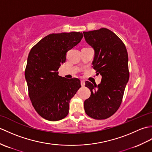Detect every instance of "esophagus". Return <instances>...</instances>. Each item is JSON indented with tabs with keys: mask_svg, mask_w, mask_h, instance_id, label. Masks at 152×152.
I'll use <instances>...</instances> for the list:
<instances>
[{
	"mask_svg": "<svg viewBox=\"0 0 152 152\" xmlns=\"http://www.w3.org/2000/svg\"><path fill=\"white\" fill-rule=\"evenodd\" d=\"M81 85H82V87L85 86V81H84V80H81Z\"/></svg>",
	"mask_w": 152,
	"mask_h": 152,
	"instance_id": "obj_1",
	"label": "esophagus"
}]
</instances>
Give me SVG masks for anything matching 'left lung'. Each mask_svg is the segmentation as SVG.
<instances>
[{"label":"left lung","mask_w":152,"mask_h":152,"mask_svg":"<svg viewBox=\"0 0 152 152\" xmlns=\"http://www.w3.org/2000/svg\"><path fill=\"white\" fill-rule=\"evenodd\" d=\"M83 33L95 50L92 66L102 76L98 86L86 82L91 95L84 101L85 112L93 119H105L114 114L121 104L129 78L127 51L120 38L108 28Z\"/></svg>","instance_id":"8db88e82"}]
</instances>
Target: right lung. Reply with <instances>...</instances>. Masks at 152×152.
<instances>
[{"label":"right lung","instance_id":"obj_1","mask_svg":"<svg viewBox=\"0 0 152 152\" xmlns=\"http://www.w3.org/2000/svg\"><path fill=\"white\" fill-rule=\"evenodd\" d=\"M83 38L82 33L50 34L32 48L25 76L28 96L35 110L49 121H58L69 114V102L81 88L80 80L66 79L58 69L66 61V53Z\"/></svg>","mask_w":152,"mask_h":152}]
</instances>
